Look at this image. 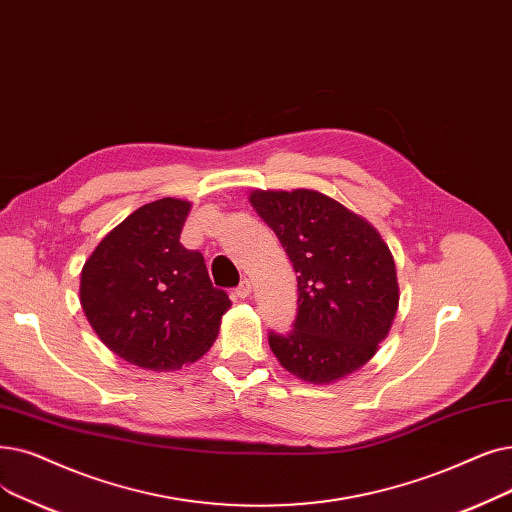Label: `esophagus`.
I'll return each mask as SVG.
<instances>
[{
    "instance_id": "1",
    "label": "esophagus",
    "mask_w": 512,
    "mask_h": 512,
    "mask_svg": "<svg viewBox=\"0 0 512 512\" xmlns=\"http://www.w3.org/2000/svg\"><path fill=\"white\" fill-rule=\"evenodd\" d=\"M251 295V282L244 278L238 286H236V297H240V299H247Z\"/></svg>"
}]
</instances>
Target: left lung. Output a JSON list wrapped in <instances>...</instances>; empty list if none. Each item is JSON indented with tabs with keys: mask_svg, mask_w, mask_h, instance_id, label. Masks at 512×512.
I'll return each instance as SVG.
<instances>
[{
	"mask_svg": "<svg viewBox=\"0 0 512 512\" xmlns=\"http://www.w3.org/2000/svg\"><path fill=\"white\" fill-rule=\"evenodd\" d=\"M249 201L297 272L293 330L268 337L278 362L318 385L364 366L389 335L399 303L381 234L316 190H255Z\"/></svg>",
	"mask_w": 512,
	"mask_h": 512,
	"instance_id": "obj_1",
	"label": "left lung"
}]
</instances>
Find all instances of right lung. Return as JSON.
Returning <instances> with one entry per match:
<instances>
[{"instance_id":"add662e5","label":"right lung","mask_w":512,"mask_h":512,"mask_svg":"<svg viewBox=\"0 0 512 512\" xmlns=\"http://www.w3.org/2000/svg\"><path fill=\"white\" fill-rule=\"evenodd\" d=\"M190 203L161 198L110 230L81 270V307L100 341L129 364L175 370L213 345L230 309L205 257L180 242Z\"/></svg>"}]
</instances>
